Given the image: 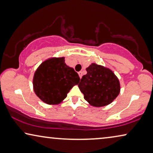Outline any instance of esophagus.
I'll use <instances>...</instances> for the list:
<instances>
[{
    "mask_svg": "<svg viewBox=\"0 0 153 153\" xmlns=\"http://www.w3.org/2000/svg\"><path fill=\"white\" fill-rule=\"evenodd\" d=\"M78 74H79V77H80V79H81V78H82V76H83V74H82V72H81V71L79 72Z\"/></svg>",
    "mask_w": 153,
    "mask_h": 153,
    "instance_id": "1",
    "label": "esophagus"
}]
</instances>
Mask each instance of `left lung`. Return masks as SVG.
I'll return each mask as SVG.
<instances>
[{
	"label": "left lung",
	"mask_w": 153,
	"mask_h": 153,
	"mask_svg": "<svg viewBox=\"0 0 153 153\" xmlns=\"http://www.w3.org/2000/svg\"><path fill=\"white\" fill-rule=\"evenodd\" d=\"M86 71L79 84L85 100L94 107L111 103L120 92V83L114 73L96 63H92Z\"/></svg>",
	"instance_id": "left-lung-1"
}]
</instances>
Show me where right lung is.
Here are the masks:
<instances>
[{
	"label": "right lung",
	"mask_w": 153,
	"mask_h": 153,
	"mask_svg": "<svg viewBox=\"0 0 153 153\" xmlns=\"http://www.w3.org/2000/svg\"><path fill=\"white\" fill-rule=\"evenodd\" d=\"M80 81L79 74L65 63V58H51L37 68L33 88L39 98L49 105L61 103L68 93Z\"/></svg>",
	"instance_id": "obj_1"
}]
</instances>
